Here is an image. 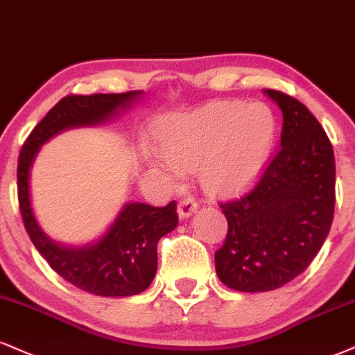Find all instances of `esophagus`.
<instances>
[{
    "label": "esophagus",
    "mask_w": 355,
    "mask_h": 355,
    "mask_svg": "<svg viewBox=\"0 0 355 355\" xmlns=\"http://www.w3.org/2000/svg\"><path fill=\"white\" fill-rule=\"evenodd\" d=\"M196 211H198V202H196L194 198H189V196H187V198H182L181 200H179L178 214L181 218L192 216Z\"/></svg>",
    "instance_id": "obj_1"
}]
</instances>
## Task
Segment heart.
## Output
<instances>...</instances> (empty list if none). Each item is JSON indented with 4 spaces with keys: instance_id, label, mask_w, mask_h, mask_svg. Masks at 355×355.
<instances>
[{
    "instance_id": "b5f03b06",
    "label": "heart",
    "mask_w": 355,
    "mask_h": 355,
    "mask_svg": "<svg viewBox=\"0 0 355 355\" xmlns=\"http://www.w3.org/2000/svg\"><path fill=\"white\" fill-rule=\"evenodd\" d=\"M277 116L266 103L220 100L164 118L161 148L151 163L173 181L199 164V178L214 194L242 191L260 176L277 139Z\"/></svg>"
}]
</instances>
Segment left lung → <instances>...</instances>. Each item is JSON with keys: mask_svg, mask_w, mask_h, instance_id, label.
<instances>
[{"mask_svg": "<svg viewBox=\"0 0 355 355\" xmlns=\"http://www.w3.org/2000/svg\"><path fill=\"white\" fill-rule=\"evenodd\" d=\"M283 112L282 148L257 184L220 202L229 224L216 252L217 277L232 290H277L308 268L329 234L336 161L326 131L291 95L265 90Z\"/></svg>", "mask_w": 355, "mask_h": 355, "instance_id": "8db88e82", "label": "left lung"}]
</instances>
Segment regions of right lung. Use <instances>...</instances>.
I'll use <instances>...</instances> for the list:
<instances>
[{
    "mask_svg": "<svg viewBox=\"0 0 355 355\" xmlns=\"http://www.w3.org/2000/svg\"><path fill=\"white\" fill-rule=\"evenodd\" d=\"M139 92L67 95L34 126L21 148L17 163V199L26 232L51 268L65 282L92 295L123 298L150 286L157 268V242L178 225L176 202L166 207L130 202L97 243L69 248L52 242L37 225L29 200V173L39 148L65 128L107 121L126 108Z\"/></svg>",
    "mask_w": 355,
    "mask_h": 355,
    "instance_id": "add662e5",
    "label": "right lung"
}]
</instances>
